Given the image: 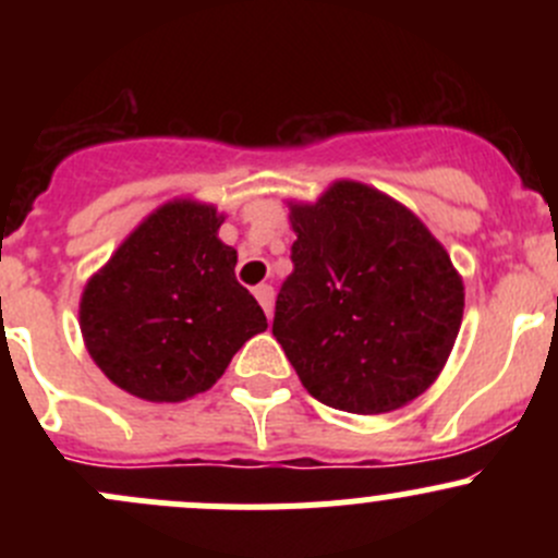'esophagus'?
I'll return each mask as SVG.
<instances>
[{"instance_id": "34e87169", "label": "esophagus", "mask_w": 558, "mask_h": 558, "mask_svg": "<svg viewBox=\"0 0 558 558\" xmlns=\"http://www.w3.org/2000/svg\"><path fill=\"white\" fill-rule=\"evenodd\" d=\"M253 294H256L258 305L264 307V313H267V318H269V315H272V305H275V289H272V286H267V283L256 286V291H253Z\"/></svg>"}]
</instances>
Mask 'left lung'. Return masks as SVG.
Segmentation results:
<instances>
[{
    "mask_svg": "<svg viewBox=\"0 0 558 558\" xmlns=\"http://www.w3.org/2000/svg\"><path fill=\"white\" fill-rule=\"evenodd\" d=\"M291 269L272 335L318 402L388 413L440 375L464 315L446 247L399 202L340 180L291 207Z\"/></svg>",
    "mask_w": 558,
    "mask_h": 558,
    "instance_id": "8db88e82",
    "label": "left lung"
}]
</instances>
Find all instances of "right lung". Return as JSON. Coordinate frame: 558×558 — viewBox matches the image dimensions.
<instances>
[{
  "mask_svg": "<svg viewBox=\"0 0 558 558\" xmlns=\"http://www.w3.org/2000/svg\"><path fill=\"white\" fill-rule=\"evenodd\" d=\"M216 207L172 202L140 223L88 280L81 331L107 378L148 402L207 391L267 329L238 283V251L218 240Z\"/></svg>",
  "mask_w": 558,
  "mask_h": 558,
  "instance_id": "1",
  "label": "right lung"
}]
</instances>
